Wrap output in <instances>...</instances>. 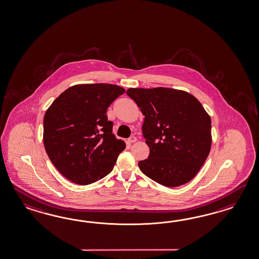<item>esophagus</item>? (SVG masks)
<instances>
[{
	"label": "esophagus",
	"instance_id": "34e87169",
	"mask_svg": "<svg viewBox=\"0 0 259 259\" xmlns=\"http://www.w3.org/2000/svg\"><path fill=\"white\" fill-rule=\"evenodd\" d=\"M138 139L136 137H131L130 139H128V142H130V143H134V142H136Z\"/></svg>",
	"mask_w": 259,
	"mask_h": 259
}]
</instances>
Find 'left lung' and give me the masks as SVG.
<instances>
[{
  "instance_id": "left-lung-1",
  "label": "left lung",
  "mask_w": 259,
  "mask_h": 259,
  "mask_svg": "<svg viewBox=\"0 0 259 259\" xmlns=\"http://www.w3.org/2000/svg\"><path fill=\"white\" fill-rule=\"evenodd\" d=\"M127 95L145 116L142 125L149 157L139 161L146 176L166 187L190 182L211 147V120L189 93L170 88H130Z\"/></svg>"
}]
</instances>
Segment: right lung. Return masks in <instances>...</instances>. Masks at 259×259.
Segmentation results:
<instances>
[{
    "label": "right lung",
    "instance_id": "obj_1",
    "mask_svg": "<svg viewBox=\"0 0 259 259\" xmlns=\"http://www.w3.org/2000/svg\"><path fill=\"white\" fill-rule=\"evenodd\" d=\"M125 90L113 84H77L65 90L44 117V146L51 163L79 185L95 183L113 169L125 143L112 134L107 109Z\"/></svg>",
    "mask_w": 259,
    "mask_h": 259
}]
</instances>
